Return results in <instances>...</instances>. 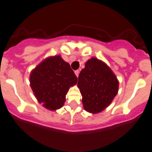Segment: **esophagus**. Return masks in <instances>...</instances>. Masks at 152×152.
Here are the masks:
<instances>
[{"label": "esophagus", "instance_id": "obj_1", "mask_svg": "<svg viewBox=\"0 0 152 152\" xmlns=\"http://www.w3.org/2000/svg\"><path fill=\"white\" fill-rule=\"evenodd\" d=\"M79 72H80V71H79L78 70H77V71H75V75H76V76H77V77H78V75H79Z\"/></svg>", "mask_w": 152, "mask_h": 152}]
</instances>
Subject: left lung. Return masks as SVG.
<instances>
[{
	"instance_id": "left-lung-1",
	"label": "left lung",
	"mask_w": 152,
	"mask_h": 152,
	"mask_svg": "<svg viewBox=\"0 0 152 152\" xmlns=\"http://www.w3.org/2000/svg\"><path fill=\"white\" fill-rule=\"evenodd\" d=\"M77 86L84 109L91 113H98L112 102L118 91L119 82L106 64L91 58L79 74Z\"/></svg>"
}]
</instances>
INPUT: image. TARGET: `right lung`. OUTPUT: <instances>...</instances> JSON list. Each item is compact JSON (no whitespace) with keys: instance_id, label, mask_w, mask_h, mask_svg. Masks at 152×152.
<instances>
[{"instance_id":"obj_1","label":"right lung","mask_w":152,"mask_h":152,"mask_svg":"<svg viewBox=\"0 0 152 152\" xmlns=\"http://www.w3.org/2000/svg\"><path fill=\"white\" fill-rule=\"evenodd\" d=\"M77 82V77L70 64L60 56L44 60L30 75L34 95L39 102L50 110L64 106L69 88Z\"/></svg>"}]
</instances>
